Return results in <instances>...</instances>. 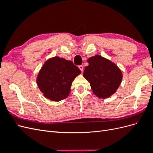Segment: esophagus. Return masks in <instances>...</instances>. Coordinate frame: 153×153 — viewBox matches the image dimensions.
<instances>
[{"instance_id":"obj_1","label":"esophagus","mask_w":153,"mask_h":153,"mask_svg":"<svg viewBox=\"0 0 153 153\" xmlns=\"http://www.w3.org/2000/svg\"><path fill=\"white\" fill-rule=\"evenodd\" d=\"M78 68H80V69L81 70V71H83V69H84V66H83L82 65L79 66H78Z\"/></svg>"}]
</instances>
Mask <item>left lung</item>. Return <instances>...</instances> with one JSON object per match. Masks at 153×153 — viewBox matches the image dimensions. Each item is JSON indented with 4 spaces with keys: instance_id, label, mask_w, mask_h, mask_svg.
<instances>
[{
    "instance_id": "1",
    "label": "left lung",
    "mask_w": 153,
    "mask_h": 153,
    "mask_svg": "<svg viewBox=\"0 0 153 153\" xmlns=\"http://www.w3.org/2000/svg\"><path fill=\"white\" fill-rule=\"evenodd\" d=\"M83 76L89 81L93 93L98 98H106L116 92L123 75L114 63L99 55L87 60Z\"/></svg>"
}]
</instances>
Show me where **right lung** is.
<instances>
[{"label": "right lung", "mask_w": 153, "mask_h": 153, "mask_svg": "<svg viewBox=\"0 0 153 153\" xmlns=\"http://www.w3.org/2000/svg\"><path fill=\"white\" fill-rule=\"evenodd\" d=\"M80 69L71 61L55 57L46 62L37 77V84L45 98L59 101L70 93L71 84Z\"/></svg>", "instance_id": "add662e5"}]
</instances>
